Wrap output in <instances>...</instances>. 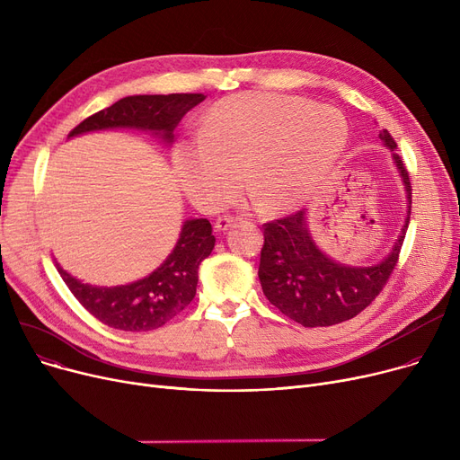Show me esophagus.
<instances>
[{
  "label": "esophagus",
  "mask_w": 460,
  "mask_h": 460,
  "mask_svg": "<svg viewBox=\"0 0 460 460\" xmlns=\"http://www.w3.org/2000/svg\"><path fill=\"white\" fill-rule=\"evenodd\" d=\"M236 220H238V217H234V216H220L216 220V229L217 231H227Z\"/></svg>",
  "instance_id": "1"
}]
</instances>
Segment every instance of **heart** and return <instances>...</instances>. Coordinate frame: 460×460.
Returning a JSON list of instances; mask_svg holds the SVG:
<instances>
[{
	"label": "heart",
	"mask_w": 460,
	"mask_h": 460,
	"mask_svg": "<svg viewBox=\"0 0 460 460\" xmlns=\"http://www.w3.org/2000/svg\"><path fill=\"white\" fill-rule=\"evenodd\" d=\"M350 128L333 104L278 93H240L203 115L199 136L173 151L177 177L193 203L224 205L243 182L264 208L283 210L315 190L341 158Z\"/></svg>",
	"instance_id": "b5f03b06"
}]
</instances>
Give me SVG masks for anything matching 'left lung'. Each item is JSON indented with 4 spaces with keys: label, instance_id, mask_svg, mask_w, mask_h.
I'll use <instances>...</instances> for the list:
<instances>
[{
    "label": "left lung",
    "instance_id": "left-lung-1",
    "mask_svg": "<svg viewBox=\"0 0 460 460\" xmlns=\"http://www.w3.org/2000/svg\"><path fill=\"white\" fill-rule=\"evenodd\" d=\"M378 137L394 151V162L404 182L408 216L390 255L375 267H345L324 255L305 226V210L288 214L262 226L259 279L264 296L283 315L305 328L332 326L354 319L388 283L399 261L402 240L410 222L412 186L402 158L395 153L397 143L382 128Z\"/></svg>",
    "mask_w": 460,
    "mask_h": 460
}]
</instances>
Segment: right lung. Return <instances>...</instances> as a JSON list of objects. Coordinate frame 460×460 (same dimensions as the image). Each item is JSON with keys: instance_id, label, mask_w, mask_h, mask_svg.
<instances>
[{"instance_id": "right-lung-1", "label": "right lung", "mask_w": 460, "mask_h": 460, "mask_svg": "<svg viewBox=\"0 0 460 460\" xmlns=\"http://www.w3.org/2000/svg\"><path fill=\"white\" fill-rule=\"evenodd\" d=\"M203 93L134 94L93 113L72 128L68 137L110 128H139L160 134L167 143L181 119L199 102ZM212 226L205 217L186 220L173 252L147 278L119 287H93L58 270L75 298L94 319L125 332H149L164 326L196 296L198 270L214 248Z\"/></svg>"}]
</instances>
